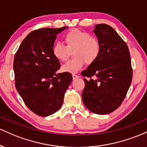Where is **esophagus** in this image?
<instances>
[{"label":"esophagus","instance_id":"esophagus-1","mask_svg":"<svg viewBox=\"0 0 147 147\" xmlns=\"http://www.w3.org/2000/svg\"><path fill=\"white\" fill-rule=\"evenodd\" d=\"M72 78H73V80H76L77 78H79V76H78L76 75V74H73V75H72Z\"/></svg>","mask_w":147,"mask_h":147}]
</instances>
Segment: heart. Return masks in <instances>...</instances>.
<instances>
[{
	"label": "heart",
	"instance_id": "1",
	"mask_svg": "<svg viewBox=\"0 0 147 147\" xmlns=\"http://www.w3.org/2000/svg\"><path fill=\"white\" fill-rule=\"evenodd\" d=\"M64 40L66 47L60 43H56L53 47V55L59 61H66L70 51H73V60H69L62 66V71L75 74L82 68L85 62L92 65L99 57L101 45L99 39L89 32L74 28L65 34Z\"/></svg>",
	"mask_w": 147,
	"mask_h": 147
}]
</instances>
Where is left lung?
I'll use <instances>...</instances> for the list:
<instances>
[{"mask_svg":"<svg viewBox=\"0 0 147 147\" xmlns=\"http://www.w3.org/2000/svg\"><path fill=\"white\" fill-rule=\"evenodd\" d=\"M101 51L93 64L82 71L85 85L84 105L92 113L106 115L117 109L129 89L133 78L130 52L126 43L111 26H95Z\"/></svg>","mask_w":147,"mask_h":147,"instance_id":"obj_1","label":"left lung"}]
</instances>
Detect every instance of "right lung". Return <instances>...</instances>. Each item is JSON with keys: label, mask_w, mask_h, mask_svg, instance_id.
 Returning a JSON list of instances; mask_svg holds the SVG:
<instances>
[{"label": "right lung", "mask_w": 147, "mask_h": 147, "mask_svg": "<svg viewBox=\"0 0 147 147\" xmlns=\"http://www.w3.org/2000/svg\"><path fill=\"white\" fill-rule=\"evenodd\" d=\"M66 28H45L32 31L14 55L16 90L26 106L39 116H49L60 109L72 81L70 73L56 74L60 65L52 53L57 34Z\"/></svg>", "instance_id": "right-lung-1"}]
</instances>
